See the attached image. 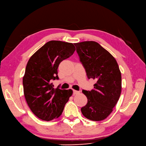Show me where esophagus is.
<instances>
[{
	"label": "esophagus",
	"instance_id": "obj_1",
	"mask_svg": "<svg viewBox=\"0 0 146 146\" xmlns=\"http://www.w3.org/2000/svg\"><path fill=\"white\" fill-rule=\"evenodd\" d=\"M79 94V91L73 90V94H74V95H77V94Z\"/></svg>",
	"mask_w": 146,
	"mask_h": 146
}]
</instances>
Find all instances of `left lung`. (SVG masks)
<instances>
[{"instance_id": "8db88e82", "label": "left lung", "mask_w": 146, "mask_h": 146, "mask_svg": "<svg viewBox=\"0 0 146 146\" xmlns=\"http://www.w3.org/2000/svg\"><path fill=\"white\" fill-rule=\"evenodd\" d=\"M88 79L97 81L91 91L83 90L88 101L81 108L85 118L98 121L113 111L121 92V74L115 58L98 42L74 43Z\"/></svg>"}]
</instances>
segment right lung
<instances>
[{
    "mask_svg": "<svg viewBox=\"0 0 146 146\" xmlns=\"http://www.w3.org/2000/svg\"><path fill=\"white\" fill-rule=\"evenodd\" d=\"M75 50L72 43L52 40L46 42L28 60L23 77V92L28 106L38 118L49 121L59 118L72 96V90L54 88L51 81L59 79V64Z\"/></svg>",
    "mask_w": 146,
    "mask_h": 146,
    "instance_id": "obj_1",
    "label": "right lung"
}]
</instances>
